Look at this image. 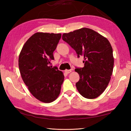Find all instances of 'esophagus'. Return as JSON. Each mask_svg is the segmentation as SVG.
I'll return each mask as SVG.
<instances>
[{
  "label": "esophagus",
  "instance_id": "obj_1",
  "mask_svg": "<svg viewBox=\"0 0 131 131\" xmlns=\"http://www.w3.org/2000/svg\"><path fill=\"white\" fill-rule=\"evenodd\" d=\"M71 71H72V70H66L65 71V73H66V74H69V73H70Z\"/></svg>",
  "mask_w": 131,
  "mask_h": 131
}]
</instances>
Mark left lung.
Instances as JSON below:
<instances>
[{"mask_svg": "<svg viewBox=\"0 0 131 131\" xmlns=\"http://www.w3.org/2000/svg\"><path fill=\"white\" fill-rule=\"evenodd\" d=\"M62 39L78 54L84 57V68L75 69L80 79L76 83L78 91L88 99H94L104 92L113 74L112 47L106 38L92 29L83 27L64 33Z\"/></svg>", "mask_w": 131, "mask_h": 131, "instance_id": "left-lung-1", "label": "left lung"}]
</instances>
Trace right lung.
<instances>
[{
  "mask_svg": "<svg viewBox=\"0 0 131 131\" xmlns=\"http://www.w3.org/2000/svg\"><path fill=\"white\" fill-rule=\"evenodd\" d=\"M61 37V34L36 32L24 44L19 55L22 79L32 96L41 102H52L60 93L63 74L50 65Z\"/></svg>",
  "mask_w": 131,
  "mask_h": 131,
  "instance_id": "1",
  "label": "right lung"
}]
</instances>
